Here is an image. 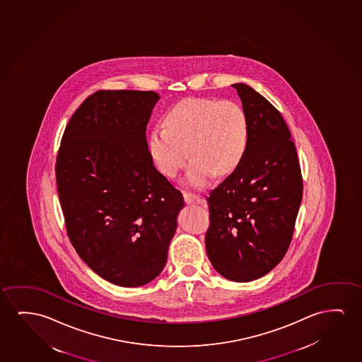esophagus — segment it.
Segmentation results:
<instances>
[{"label":"esophagus","mask_w":362,"mask_h":362,"mask_svg":"<svg viewBox=\"0 0 362 362\" xmlns=\"http://www.w3.org/2000/svg\"><path fill=\"white\" fill-rule=\"evenodd\" d=\"M185 202L187 204H202L204 199L199 197V194H191V192H184Z\"/></svg>","instance_id":"esophagus-1"}]
</instances>
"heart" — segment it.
<instances>
[{
    "mask_svg": "<svg viewBox=\"0 0 362 362\" xmlns=\"http://www.w3.org/2000/svg\"><path fill=\"white\" fill-rule=\"evenodd\" d=\"M250 122L233 100L191 98L177 103L165 115V125L153 127L148 151L156 168L173 177L189 156L186 184L201 189L214 173H232L245 158Z\"/></svg>",
    "mask_w": 362,
    "mask_h": 362,
    "instance_id": "1",
    "label": "heart"
}]
</instances>
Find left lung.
<instances>
[{"mask_svg": "<svg viewBox=\"0 0 362 362\" xmlns=\"http://www.w3.org/2000/svg\"><path fill=\"white\" fill-rule=\"evenodd\" d=\"M250 122L245 158L209 192L206 252L219 274L252 281L268 274L291 245L303 199L296 145L280 112L245 83H235Z\"/></svg>", "mask_w": 362, "mask_h": 362, "instance_id": "obj_1", "label": "left lung"}]
</instances>
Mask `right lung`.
<instances>
[{"label": "right lung", "mask_w": 362, "mask_h": 362, "mask_svg": "<svg viewBox=\"0 0 362 362\" xmlns=\"http://www.w3.org/2000/svg\"><path fill=\"white\" fill-rule=\"evenodd\" d=\"M160 95L100 90L66 125L58 196L76 253L103 279L145 286L166 264L184 197L153 166L146 125Z\"/></svg>", "instance_id": "1"}]
</instances>
